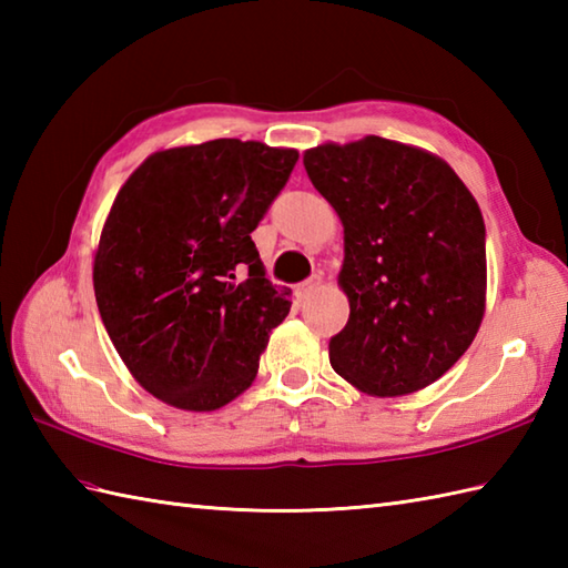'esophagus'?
<instances>
[{
  "label": "esophagus",
  "instance_id": "1",
  "mask_svg": "<svg viewBox=\"0 0 568 568\" xmlns=\"http://www.w3.org/2000/svg\"><path fill=\"white\" fill-rule=\"evenodd\" d=\"M322 275H315V277H310V281H305V283H300L297 285V297L300 300H307L310 295H315L320 287H322Z\"/></svg>",
  "mask_w": 568,
  "mask_h": 568
}]
</instances>
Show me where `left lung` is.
<instances>
[{
    "label": "left lung",
    "instance_id": "left-lung-1",
    "mask_svg": "<svg viewBox=\"0 0 568 568\" xmlns=\"http://www.w3.org/2000/svg\"><path fill=\"white\" fill-rule=\"evenodd\" d=\"M305 171L344 226L346 327L332 368L361 393L400 397L442 378L486 315V224L439 155L364 136L320 143Z\"/></svg>",
    "mask_w": 568,
    "mask_h": 568
}]
</instances>
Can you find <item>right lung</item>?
Segmentation results:
<instances>
[{"label": "right lung", "instance_id": "1", "mask_svg": "<svg viewBox=\"0 0 568 568\" xmlns=\"http://www.w3.org/2000/svg\"><path fill=\"white\" fill-rule=\"evenodd\" d=\"M295 149L214 139L151 153L106 214L92 285L131 376L161 403L212 413L251 388L291 287L265 277L251 232Z\"/></svg>", "mask_w": 568, "mask_h": 568}]
</instances>
